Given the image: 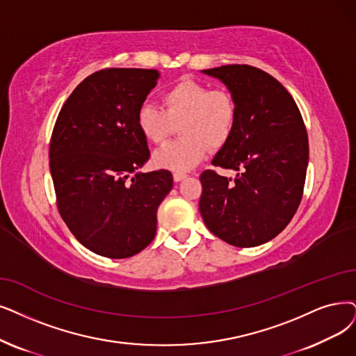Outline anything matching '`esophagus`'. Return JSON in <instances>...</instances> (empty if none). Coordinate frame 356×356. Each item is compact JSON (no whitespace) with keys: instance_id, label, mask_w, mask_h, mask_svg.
<instances>
[{"instance_id":"34e87169","label":"esophagus","mask_w":356,"mask_h":356,"mask_svg":"<svg viewBox=\"0 0 356 356\" xmlns=\"http://www.w3.org/2000/svg\"><path fill=\"white\" fill-rule=\"evenodd\" d=\"M186 178H187V175L182 174V172H175V174H174V181H175V182H179V181L186 179Z\"/></svg>"}]
</instances>
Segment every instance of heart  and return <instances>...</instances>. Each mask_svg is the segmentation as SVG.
Here are the masks:
<instances>
[{
    "mask_svg": "<svg viewBox=\"0 0 356 356\" xmlns=\"http://www.w3.org/2000/svg\"><path fill=\"white\" fill-rule=\"evenodd\" d=\"M163 109L145 104L137 111V129L147 141L162 145L175 131L181 138L170 141L153 156L154 165L172 172H187L209 152L222 147L234 133L236 102L226 89H210L193 79H182L162 95Z\"/></svg>",
    "mask_w": 356,
    "mask_h": 356,
    "instance_id": "obj_1",
    "label": "heart"
}]
</instances>
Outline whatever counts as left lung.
Here are the masks:
<instances>
[{
  "label": "left lung",
  "instance_id": "obj_1",
  "mask_svg": "<svg viewBox=\"0 0 356 356\" xmlns=\"http://www.w3.org/2000/svg\"><path fill=\"white\" fill-rule=\"evenodd\" d=\"M220 80L236 102L229 140L211 165L241 170L226 178L200 177L202 218L211 234L234 247H257L277 236L301 203L308 166V136L291 93L251 65L202 70Z\"/></svg>",
  "mask_w": 356,
  "mask_h": 356
}]
</instances>
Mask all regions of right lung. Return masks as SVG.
Wrapping results in <instances>:
<instances>
[{"mask_svg": "<svg viewBox=\"0 0 356 356\" xmlns=\"http://www.w3.org/2000/svg\"><path fill=\"white\" fill-rule=\"evenodd\" d=\"M158 70L105 68L84 79L56 118L49 168L63 220L81 245L127 259L156 235L158 207L172 190L169 170L138 172L149 158L137 111Z\"/></svg>", "mask_w": 356, "mask_h": 356, "instance_id": "add662e5", "label": "right lung"}]
</instances>
